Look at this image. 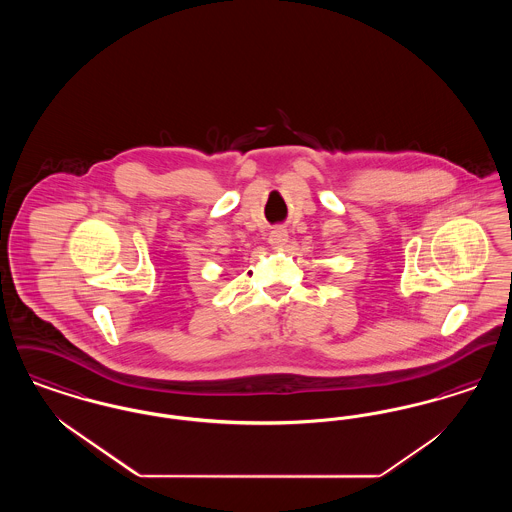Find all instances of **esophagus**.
Segmentation results:
<instances>
[{
  "mask_svg": "<svg viewBox=\"0 0 512 512\" xmlns=\"http://www.w3.org/2000/svg\"><path fill=\"white\" fill-rule=\"evenodd\" d=\"M288 240H290V236H288V232L284 228H274L268 234V244L272 245V247H284V245L288 244Z\"/></svg>",
  "mask_w": 512,
  "mask_h": 512,
  "instance_id": "1",
  "label": "esophagus"
}]
</instances>
